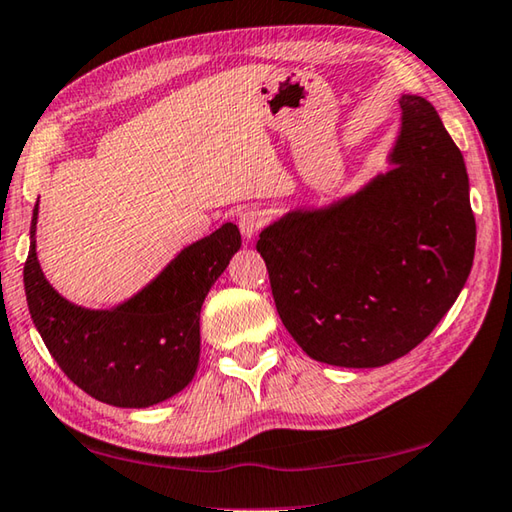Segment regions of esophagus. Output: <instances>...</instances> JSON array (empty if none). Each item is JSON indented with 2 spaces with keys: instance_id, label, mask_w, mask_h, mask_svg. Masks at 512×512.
Wrapping results in <instances>:
<instances>
[{
  "instance_id": "esophagus-1",
  "label": "esophagus",
  "mask_w": 512,
  "mask_h": 512,
  "mask_svg": "<svg viewBox=\"0 0 512 512\" xmlns=\"http://www.w3.org/2000/svg\"><path fill=\"white\" fill-rule=\"evenodd\" d=\"M237 224H239V230H241V235H244V239H253L257 232L266 226V212L255 208V206L241 210Z\"/></svg>"
}]
</instances>
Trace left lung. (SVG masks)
<instances>
[{
	"instance_id": "1",
	"label": "left lung",
	"mask_w": 512,
	"mask_h": 512,
	"mask_svg": "<svg viewBox=\"0 0 512 512\" xmlns=\"http://www.w3.org/2000/svg\"><path fill=\"white\" fill-rule=\"evenodd\" d=\"M398 102L392 170L259 232L284 327L327 365L371 369L410 353L450 311L475 259L459 147L425 98Z\"/></svg>"
}]
</instances>
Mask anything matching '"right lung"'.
<instances>
[{"mask_svg":"<svg viewBox=\"0 0 512 512\" xmlns=\"http://www.w3.org/2000/svg\"><path fill=\"white\" fill-rule=\"evenodd\" d=\"M24 264V291L46 349L80 389L114 407L143 410L188 387L199 365L201 306L210 286L241 248L228 221L185 246L154 280L111 309H85L46 280L35 250Z\"/></svg>","mask_w":512,"mask_h":512,"instance_id":"1","label":"right lung"}]
</instances>
